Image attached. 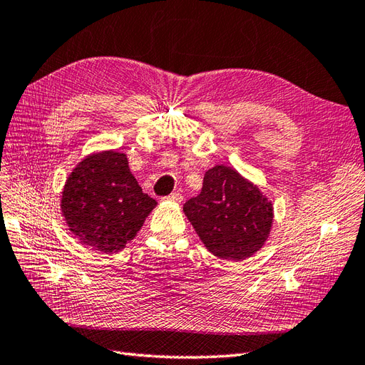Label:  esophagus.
Returning <instances> with one entry per match:
<instances>
[{"instance_id": "obj_1", "label": "esophagus", "mask_w": 365, "mask_h": 365, "mask_svg": "<svg viewBox=\"0 0 365 365\" xmlns=\"http://www.w3.org/2000/svg\"><path fill=\"white\" fill-rule=\"evenodd\" d=\"M182 199H183V195H182L180 192H173V194H170V195H168V197H166V200L174 202V203H180Z\"/></svg>"}]
</instances>
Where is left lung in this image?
Listing matches in <instances>:
<instances>
[{"mask_svg": "<svg viewBox=\"0 0 365 365\" xmlns=\"http://www.w3.org/2000/svg\"><path fill=\"white\" fill-rule=\"evenodd\" d=\"M183 212L210 253L236 262L264 247L274 219L273 203L259 186L223 165L205 173L200 194Z\"/></svg>", "mask_w": 365, "mask_h": 365, "instance_id": "left-lung-1", "label": "left lung"}]
</instances>
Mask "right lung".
I'll list each match as a JSON object with an SVG mask.
<instances>
[{"instance_id":"add662e5","label":"right lung","mask_w":365,"mask_h":365,"mask_svg":"<svg viewBox=\"0 0 365 365\" xmlns=\"http://www.w3.org/2000/svg\"><path fill=\"white\" fill-rule=\"evenodd\" d=\"M155 205L130 174L126 154L109 149L86 155L73 168L60 207L81 245L110 255L137 236Z\"/></svg>"}]
</instances>
